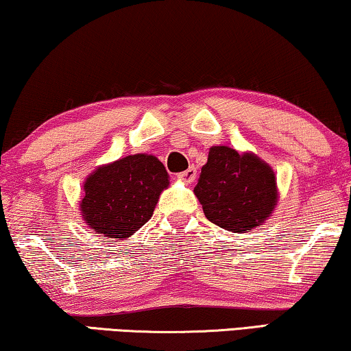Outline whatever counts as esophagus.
I'll return each instance as SVG.
<instances>
[{
  "mask_svg": "<svg viewBox=\"0 0 351 351\" xmlns=\"http://www.w3.org/2000/svg\"><path fill=\"white\" fill-rule=\"evenodd\" d=\"M179 179H180L182 182H185V184H191V182H195V179H196V167L190 166L186 171L180 172Z\"/></svg>",
  "mask_w": 351,
  "mask_h": 351,
  "instance_id": "1",
  "label": "esophagus"
}]
</instances>
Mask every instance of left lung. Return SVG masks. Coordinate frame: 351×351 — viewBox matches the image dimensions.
Returning a JSON list of instances; mask_svg holds the SVG:
<instances>
[{"label":"left lung","instance_id":"1","mask_svg":"<svg viewBox=\"0 0 351 351\" xmlns=\"http://www.w3.org/2000/svg\"><path fill=\"white\" fill-rule=\"evenodd\" d=\"M195 195L207 220L231 232L260 226L278 197L272 167L256 155L237 154L226 145L209 150Z\"/></svg>","mask_w":351,"mask_h":351}]
</instances>
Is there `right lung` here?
Here are the masks:
<instances>
[{
    "instance_id": "1",
    "label": "right lung",
    "mask_w": 351,
    "mask_h": 351,
    "mask_svg": "<svg viewBox=\"0 0 351 351\" xmlns=\"http://www.w3.org/2000/svg\"><path fill=\"white\" fill-rule=\"evenodd\" d=\"M163 163L136 154L99 166L84 184L80 213L85 223L110 239H126L154 215L161 191L169 186Z\"/></svg>"
}]
</instances>
